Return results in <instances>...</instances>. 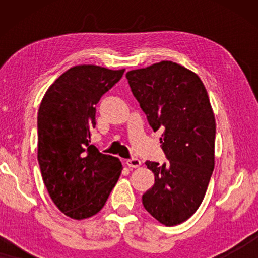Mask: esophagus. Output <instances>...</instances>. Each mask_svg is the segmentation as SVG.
Returning <instances> with one entry per match:
<instances>
[{
  "instance_id": "esophagus-1",
  "label": "esophagus",
  "mask_w": 258,
  "mask_h": 258,
  "mask_svg": "<svg viewBox=\"0 0 258 258\" xmlns=\"http://www.w3.org/2000/svg\"><path fill=\"white\" fill-rule=\"evenodd\" d=\"M125 164L128 165L129 168H139L141 165V161L139 158H129V160H126Z\"/></svg>"
}]
</instances>
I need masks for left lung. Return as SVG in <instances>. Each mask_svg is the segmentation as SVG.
I'll return each instance as SVG.
<instances>
[{"mask_svg": "<svg viewBox=\"0 0 258 258\" xmlns=\"http://www.w3.org/2000/svg\"><path fill=\"white\" fill-rule=\"evenodd\" d=\"M133 95L160 139L167 163L147 161L155 184L142 196L146 210L172 227L195 214L215 167L216 123L207 89L197 74L162 61L125 74Z\"/></svg>", "mask_w": 258, "mask_h": 258, "instance_id": "left-lung-1", "label": "left lung"}]
</instances>
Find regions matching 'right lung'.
I'll use <instances>...</instances> for the list:
<instances>
[{"mask_svg":"<svg viewBox=\"0 0 258 258\" xmlns=\"http://www.w3.org/2000/svg\"><path fill=\"white\" fill-rule=\"evenodd\" d=\"M124 69L75 66L45 91L37 115V160L49 196L66 216L84 220L104 207L122 172L117 157L90 143L100 98Z\"/></svg>","mask_w":258,"mask_h":258,"instance_id":"obj_1","label":"right lung"}]
</instances>
